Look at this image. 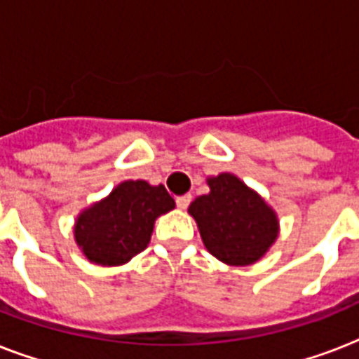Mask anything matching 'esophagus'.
Listing matches in <instances>:
<instances>
[{
	"instance_id": "esophagus-1",
	"label": "esophagus",
	"mask_w": 359,
	"mask_h": 359,
	"mask_svg": "<svg viewBox=\"0 0 359 359\" xmlns=\"http://www.w3.org/2000/svg\"><path fill=\"white\" fill-rule=\"evenodd\" d=\"M190 203H191V196H190V194H186V196H179V197H177V207H179L180 210H186Z\"/></svg>"
}]
</instances>
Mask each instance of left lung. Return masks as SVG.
Segmentation results:
<instances>
[{
    "label": "left lung",
    "mask_w": 359,
    "mask_h": 359,
    "mask_svg": "<svg viewBox=\"0 0 359 359\" xmlns=\"http://www.w3.org/2000/svg\"><path fill=\"white\" fill-rule=\"evenodd\" d=\"M210 194L190 205L201 238L216 259L245 266L259 261L278 236L276 214L235 175L208 179Z\"/></svg>",
    "instance_id": "obj_1"
}]
</instances>
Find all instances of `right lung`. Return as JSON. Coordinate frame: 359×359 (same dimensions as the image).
Segmentation results:
<instances>
[{
  "label": "right lung",
  "instance_id": "1",
  "mask_svg": "<svg viewBox=\"0 0 359 359\" xmlns=\"http://www.w3.org/2000/svg\"><path fill=\"white\" fill-rule=\"evenodd\" d=\"M171 208L173 197L162 184L126 180L78 218L76 242L91 262L117 266L145 250L154 219Z\"/></svg>",
  "mask_w": 359,
  "mask_h": 359
}]
</instances>
